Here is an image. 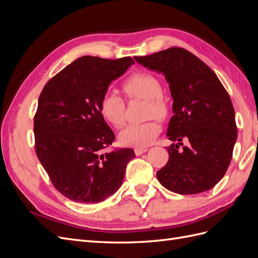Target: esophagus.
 <instances>
[{"label": "esophagus", "instance_id": "esophagus-1", "mask_svg": "<svg viewBox=\"0 0 258 258\" xmlns=\"http://www.w3.org/2000/svg\"><path fill=\"white\" fill-rule=\"evenodd\" d=\"M145 152H147V147H136L135 148V153L137 156H140L144 154Z\"/></svg>", "mask_w": 258, "mask_h": 258}]
</instances>
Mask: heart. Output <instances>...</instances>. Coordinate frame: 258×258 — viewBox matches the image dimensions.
Returning <instances> with one entry per match:
<instances>
[{
  "mask_svg": "<svg viewBox=\"0 0 258 258\" xmlns=\"http://www.w3.org/2000/svg\"><path fill=\"white\" fill-rule=\"evenodd\" d=\"M122 91L128 100L142 99L146 101L145 113L147 117L157 116L165 118L169 114V103L162 93V85L153 73L141 71L128 76L121 85ZM100 114L103 119L116 129L123 127L126 121V103L116 93L106 92L100 101ZM161 131V126L156 118L141 123H134L119 135V141L124 145L143 147L152 143Z\"/></svg>",
  "mask_w": 258,
  "mask_h": 258,
  "instance_id": "heart-1",
  "label": "heart"
}]
</instances>
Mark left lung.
Wrapping results in <instances>:
<instances>
[{
    "label": "left lung",
    "instance_id": "8db88e82",
    "mask_svg": "<svg viewBox=\"0 0 258 258\" xmlns=\"http://www.w3.org/2000/svg\"><path fill=\"white\" fill-rule=\"evenodd\" d=\"M136 61L163 73L173 98L167 137L169 160L157 172L167 189L195 195L207 191L227 171L237 140L235 110L228 92L204 61L182 47H171ZM189 141L185 147L180 142ZM183 147L179 150V145Z\"/></svg>",
    "mask_w": 258,
    "mask_h": 258
}]
</instances>
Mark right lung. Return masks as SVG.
Here are the masks:
<instances>
[{
    "label": "right lung",
    "instance_id": "right-lung-1",
    "mask_svg": "<svg viewBox=\"0 0 258 258\" xmlns=\"http://www.w3.org/2000/svg\"><path fill=\"white\" fill-rule=\"evenodd\" d=\"M135 61L84 56L44 86L34 115L35 152L52 185L75 202L97 204L122 184L131 148L105 150L115 140L100 114L107 87Z\"/></svg>",
    "mask_w": 258,
    "mask_h": 258
}]
</instances>
